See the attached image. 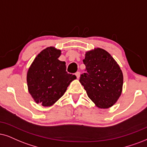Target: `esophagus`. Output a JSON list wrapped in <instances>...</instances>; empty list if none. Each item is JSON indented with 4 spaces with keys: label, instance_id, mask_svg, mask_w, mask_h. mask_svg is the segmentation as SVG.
<instances>
[{
    "label": "esophagus",
    "instance_id": "34e87169",
    "mask_svg": "<svg viewBox=\"0 0 147 147\" xmlns=\"http://www.w3.org/2000/svg\"><path fill=\"white\" fill-rule=\"evenodd\" d=\"M75 75H76V77H77V79H79V77H80V72H77L75 73Z\"/></svg>",
    "mask_w": 147,
    "mask_h": 147
}]
</instances>
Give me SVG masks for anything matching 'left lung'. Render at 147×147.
<instances>
[{
  "mask_svg": "<svg viewBox=\"0 0 147 147\" xmlns=\"http://www.w3.org/2000/svg\"><path fill=\"white\" fill-rule=\"evenodd\" d=\"M86 72L80 83L90 100L99 109H109L117 102L122 92L123 72L119 65L106 50L95 48L85 53Z\"/></svg>",
  "mask_w": 147,
  "mask_h": 147,
  "instance_id": "1",
  "label": "left lung"
}]
</instances>
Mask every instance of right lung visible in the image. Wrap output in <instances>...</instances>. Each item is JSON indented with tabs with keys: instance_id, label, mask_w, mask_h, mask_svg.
<instances>
[{
	"instance_id": "1",
	"label": "right lung",
	"mask_w": 147,
	"mask_h": 147,
	"mask_svg": "<svg viewBox=\"0 0 147 147\" xmlns=\"http://www.w3.org/2000/svg\"><path fill=\"white\" fill-rule=\"evenodd\" d=\"M61 50L47 47L40 52L27 72L28 90L37 104L53 105L64 95L76 76L68 74L66 62L59 60Z\"/></svg>"
}]
</instances>
